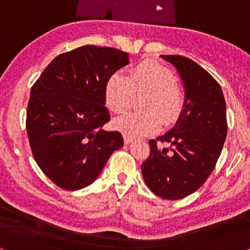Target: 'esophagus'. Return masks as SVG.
<instances>
[{"instance_id": "esophagus-1", "label": "esophagus", "mask_w": 250, "mask_h": 250, "mask_svg": "<svg viewBox=\"0 0 250 250\" xmlns=\"http://www.w3.org/2000/svg\"><path fill=\"white\" fill-rule=\"evenodd\" d=\"M132 139H134V138H132L131 136H128V135L123 134V141H125V144H129V143H131Z\"/></svg>"}]
</instances>
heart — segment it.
<instances>
[{
    "mask_svg": "<svg viewBox=\"0 0 250 250\" xmlns=\"http://www.w3.org/2000/svg\"><path fill=\"white\" fill-rule=\"evenodd\" d=\"M147 94L143 99V112L116 120V129L128 136H144L158 131L161 122L170 125L177 121L185 106V94L176 76L165 65L143 61L132 67L128 78L113 74L105 85V102L115 114L131 107L135 95Z\"/></svg>",
    "mask_w": 250,
    "mask_h": 250,
    "instance_id": "1",
    "label": "heart"
}]
</instances>
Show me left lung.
I'll return each instance as SVG.
<instances>
[{
  "mask_svg": "<svg viewBox=\"0 0 250 250\" xmlns=\"http://www.w3.org/2000/svg\"><path fill=\"white\" fill-rule=\"evenodd\" d=\"M177 69L185 88V106L175 127L148 142L143 178L160 198L178 200L200 188L214 170L228 134L221 85L191 59L161 56ZM171 147L160 148L157 142Z\"/></svg>",
  "mask_w": 250,
  "mask_h": 250,
  "instance_id": "left-lung-1",
  "label": "left lung"
}]
</instances>
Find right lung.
Listing matches in <instances>:
<instances>
[{"instance_id": "add662e5", "label": "right lung", "mask_w": 250, "mask_h": 250, "mask_svg": "<svg viewBox=\"0 0 250 250\" xmlns=\"http://www.w3.org/2000/svg\"><path fill=\"white\" fill-rule=\"evenodd\" d=\"M129 56L107 46L83 45L46 66L31 90L26 129L36 164L56 185L76 191L101 175L115 149L119 131H106L107 80Z\"/></svg>"}]
</instances>
